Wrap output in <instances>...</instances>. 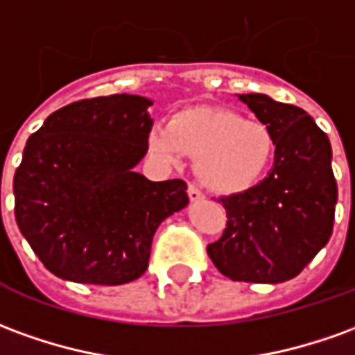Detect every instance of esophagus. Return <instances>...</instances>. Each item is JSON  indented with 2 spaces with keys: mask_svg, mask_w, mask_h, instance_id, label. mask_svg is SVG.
<instances>
[{
  "mask_svg": "<svg viewBox=\"0 0 355 355\" xmlns=\"http://www.w3.org/2000/svg\"><path fill=\"white\" fill-rule=\"evenodd\" d=\"M188 196H190V200H192V202H202L203 198H205L202 190H200V188H196L194 184L188 186Z\"/></svg>",
  "mask_w": 355,
  "mask_h": 355,
  "instance_id": "obj_1",
  "label": "esophagus"
}]
</instances>
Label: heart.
<instances>
[{"instance_id": "heart-1", "label": "heart", "mask_w": 355, "mask_h": 355, "mask_svg": "<svg viewBox=\"0 0 355 355\" xmlns=\"http://www.w3.org/2000/svg\"><path fill=\"white\" fill-rule=\"evenodd\" d=\"M275 135L261 121L236 111L194 107L180 111L171 125H155L150 150L163 163L178 165L198 157L196 173L217 194H240L254 188L271 165Z\"/></svg>"}]
</instances>
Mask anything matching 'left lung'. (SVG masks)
Masks as SVG:
<instances>
[{
	"instance_id": "left-lung-1",
	"label": "left lung",
	"mask_w": 355,
	"mask_h": 355,
	"mask_svg": "<svg viewBox=\"0 0 355 355\" xmlns=\"http://www.w3.org/2000/svg\"><path fill=\"white\" fill-rule=\"evenodd\" d=\"M236 98L272 130L275 163L259 184L220 198L229 220L207 254L232 281L279 284L300 275L333 234V150L304 109L267 94Z\"/></svg>"
}]
</instances>
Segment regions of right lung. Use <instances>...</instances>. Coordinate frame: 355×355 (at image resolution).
I'll return each instance as SVG.
<instances>
[{"mask_svg":"<svg viewBox=\"0 0 355 355\" xmlns=\"http://www.w3.org/2000/svg\"><path fill=\"white\" fill-rule=\"evenodd\" d=\"M153 101L135 94L83 100L51 113L15 173V217L46 269L63 281L117 286L142 277L163 220L188 205L184 180L152 182Z\"/></svg>","mask_w":355,"mask_h":355,"instance_id":"add662e5","label":"right lung"}]
</instances>
